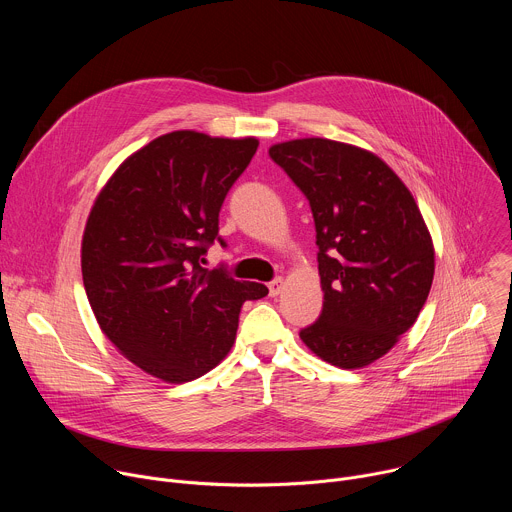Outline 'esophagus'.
I'll return each mask as SVG.
<instances>
[{"label": "esophagus", "mask_w": 512, "mask_h": 512, "mask_svg": "<svg viewBox=\"0 0 512 512\" xmlns=\"http://www.w3.org/2000/svg\"><path fill=\"white\" fill-rule=\"evenodd\" d=\"M283 291V279L281 277H275L271 283H269V296L271 298H275V296H279Z\"/></svg>", "instance_id": "obj_1"}]
</instances>
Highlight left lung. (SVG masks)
Segmentation results:
<instances>
[{
  "label": "left lung",
  "instance_id": "8db88e82",
  "mask_svg": "<svg viewBox=\"0 0 512 512\" xmlns=\"http://www.w3.org/2000/svg\"><path fill=\"white\" fill-rule=\"evenodd\" d=\"M269 158L308 198L324 291L304 344L340 369L389 352L417 320L433 281V245L397 174L354 145L308 137L277 143Z\"/></svg>",
  "mask_w": 512,
  "mask_h": 512
}]
</instances>
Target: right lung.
I'll list each match as a JSON object with an SVG mask.
<instances>
[{"instance_id":"add662e5","label":"right lung","mask_w":512,"mask_h":512,"mask_svg":"<svg viewBox=\"0 0 512 512\" xmlns=\"http://www.w3.org/2000/svg\"><path fill=\"white\" fill-rule=\"evenodd\" d=\"M253 137L172 131L127 158L83 237V283L105 336L168 383L202 377L231 350L247 300L269 294L225 265L204 269L218 212L257 152Z\"/></svg>"}]
</instances>
